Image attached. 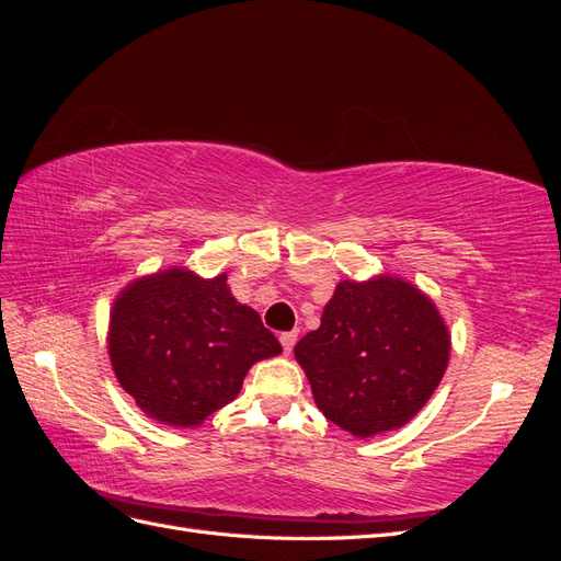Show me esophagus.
Instances as JSON below:
<instances>
[{
    "label": "esophagus",
    "instance_id": "esophagus-1",
    "mask_svg": "<svg viewBox=\"0 0 561 561\" xmlns=\"http://www.w3.org/2000/svg\"><path fill=\"white\" fill-rule=\"evenodd\" d=\"M280 344H283L285 353H293V348L297 344V332H283L280 334Z\"/></svg>",
    "mask_w": 561,
    "mask_h": 561
}]
</instances>
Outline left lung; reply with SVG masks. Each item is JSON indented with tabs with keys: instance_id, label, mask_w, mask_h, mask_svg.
I'll use <instances>...</instances> for the list:
<instances>
[{
	"instance_id": "obj_1",
	"label": "left lung",
	"mask_w": 561,
	"mask_h": 561,
	"mask_svg": "<svg viewBox=\"0 0 561 561\" xmlns=\"http://www.w3.org/2000/svg\"><path fill=\"white\" fill-rule=\"evenodd\" d=\"M449 351V330L431 297L383 274L339 283L295 358L325 419L371 437L416 416L443 381Z\"/></svg>"
}]
</instances>
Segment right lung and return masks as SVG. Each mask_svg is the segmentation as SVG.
<instances>
[{
  "mask_svg": "<svg viewBox=\"0 0 561 561\" xmlns=\"http://www.w3.org/2000/svg\"><path fill=\"white\" fill-rule=\"evenodd\" d=\"M107 348L135 404L178 428L201 426L239 396L254 363L283 351L260 313L233 299L227 274L201 278L182 266L124 287Z\"/></svg>",
  "mask_w": 561,
  "mask_h": 561,
  "instance_id": "add662e5",
  "label": "right lung"
}]
</instances>
